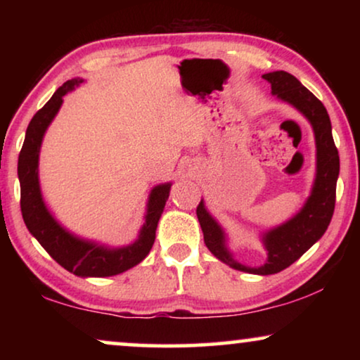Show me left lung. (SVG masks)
<instances>
[{"mask_svg": "<svg viewBox=\"0 0 360 360\" xmlns=\"http://www.w3.org/2000/svg\"><path fill=\"white\" fill-rule=\"evenodd\" d=\"M262 78L270 83L274 96L292 105L307 117L313 127L314 144H316V174H314L311 193L297 214L260 234L267 259L259 267H249L234 259L228 248L226 231L206 210L203 200L196 208V216L203 231L206 248L216 259L240 272L272 275L290 267L326 233L336 203L339 154L334 146L331 121L326 108L308 88H304L300 80L283 70L265 73Z\"/></svg>", "mask_w": 360, "mask_h": 360, "instance_id": "1", "label": "left lung"}]
</instances>
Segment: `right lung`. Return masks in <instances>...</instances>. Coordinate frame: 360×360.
I'll return each mask as SVG.
<instances>
[{
    "instance_id": "1",
    "label": "right lung",
    "mask_w": 360,
    "mask_h": 360,
    "mask_svg": "<svg viewBox=\"0 0 360 360\" xmlns=\"http://www.w3.org/2000/svg\"><path fill=\"white\" fill-rule=\"evenodd\" d=\"M85 82L72 78L53 93L51 100L39 110L29 122L24 144L18 160V176L21 185V211L29 233L39 240L49 255L63 269L77 277H112L142 262L150 252L155 240L157 224L169 200L172 181L155 185L146 205L144 224L134 243L111 248L96 240L80 238L53 218L44 201L39 181V155L47 127L60 110L63 96Z\"/></svg>"
}]
</instances>
